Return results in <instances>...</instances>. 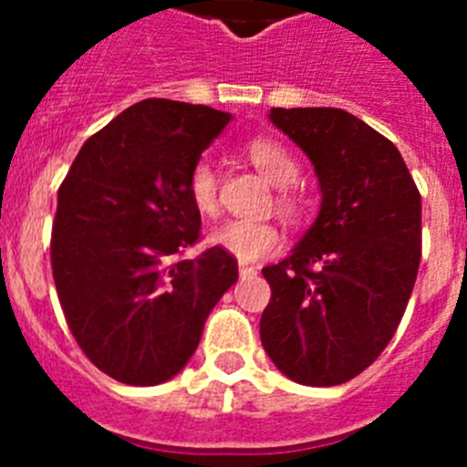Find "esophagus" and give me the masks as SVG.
Returning <instances> with one entry per match:
<instances>
[{
	"label": "esophagus",
	"instance_id": "34e87169",
	"mask_svg": "<svg viewBox=\"0 0 467 467\" xmlns=\"http://www.w3.org/2000/svg\"><path fill=\"white\" fill-rule=\"evenodd\" d=\"M238 274H241V280H250L257 275V269H254V266H247V264H241V266H238Z\"/></svg>",
	"mask_w": 467,
	"mask_h": 467
}]
</instances>
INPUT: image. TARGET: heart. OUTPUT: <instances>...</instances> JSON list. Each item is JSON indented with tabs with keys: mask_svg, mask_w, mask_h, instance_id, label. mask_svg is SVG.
<instances>
[{
	"mask_svg": "<svg viewBox=\"0 0 467 467\" xmlns=\"http://www.w3.org/2000/svg\"><path fill=\"white\" fill-rule=\"evenodd\" d=\"M247 156L254 163L271 184L278 187L275 192V208L287 220H299L308 210L306 193L295 184L299 177V161L292 156V151L285 144L269 138H254L245 147ZM189 196L196 205L198 213L214 214L220 205V184H217V172L208 159H201L193 163L187 180ZM214 245H220L238 262H257V259L269 257L280 247L278 226L264 220H226L213 231Z\"/></svg>",
	"mask_w": 467,
	"mask_h": 467,
	"instance_id": "heart-1",
	"label": "heart"
}]
</instances>
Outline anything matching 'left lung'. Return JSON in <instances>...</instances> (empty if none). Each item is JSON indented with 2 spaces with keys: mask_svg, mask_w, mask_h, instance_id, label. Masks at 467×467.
<instances>
[{
  "mask_svg": "<svg viewBox=\"0 0 467 467\" xmlns=\"http://www.w3.org/2000/svg\"><path fill=\"white\" fill-rule=\"evenodd\" d=\"M316 166L323 208L295 253L262 269L259 334L285 377L339 386L398 332L420 264V193L398 147L334 107L271 109Z\"/></svg>",
  "mask_w": 467,
  "mask_h": 467,
  "instance_id": "1",
  "label": "left lung"
}]
</instances>
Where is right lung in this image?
I'll return each instance as SVG.
<instances>
[{"label":"right lung","mask_w":467,"mask_h":467,"mask_svg":"<svg viewBox=\"0 0 467 467\" xmlns=\"http://www.w3.org/2000/svg\"><path fill=\"white\" fill-rule=\"evenodd\" d=\"M231 114L205 105L135 102L90 135L57 189L51 269L86 358L128 386H156L193 356L205 317L238 278L201 241L187 180Z\"/></svg>","instance_id":"add662e5"}]
</instances>
